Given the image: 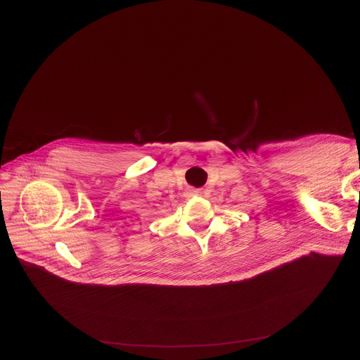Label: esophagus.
I'll return each mask as SVG.
<instances>
[{
  "label": "esophagus",
  "mask_w": 360,
  "mask_h": 360,
  "mask_svg": "<svg viewBox=\"0 0 360 360\" xmlns=\"http://www.w3.org/2000/svg\"><path fill=\"white\" fill-rule=\"evenodd\" d=\"M190 194H191V195H198V191H194V190H191V191H190Z\"/></svg>",
  "instance_id": "34e87169"
}]
</instances>
